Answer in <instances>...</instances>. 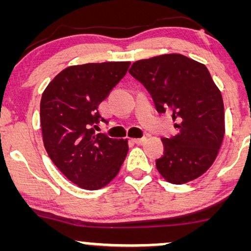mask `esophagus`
I'll list each match as a JSON object with an SVG mask.
<instances>
[{"label":"esophagus","instance_id":"esophagus-1","mask_svg":"<svg viewBox=\"0 0 251 251\" xmlns=\"http://www.w3.org/2000/svg\"><path fill=\"white\" fill-rule=\"evenodd\" d=\"M133 142L138 144V145H142V144L146 142V138H135V139H133Z\"/></svg>","mask_w":251,"mask_h":251}]
</instances>
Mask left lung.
Masks as SVG:
<instances>
[{
	"instance_id": "left-lung-1",
	"label": "left lung",
	"mask_w": 251,
	"mask_h": 251,
	"mask_svg": "<svg viewBox=\"0 0 251 251\" xmlns=\"http://www.w3.org/2000/svg\"><path fill=\"white\" fill-rule=\"evenodd\" d=\"M129 74L145 86L159 113L172 111L177 133L163 138L155 168L169 183L201 177L217 157L226 133L221 91L203 63L181 54L138 60Z\"/></svg>"
}]
</instances>
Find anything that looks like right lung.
<instances>
[{
  "label": "right lung",
  "instance_id": "1",
  "mask_svg": "<svg viewBox=\"0 0 251 251\" xmlns=\"http://www.w3.org/2000/svg\"><path fill=\"white\" fill-rule=\"evenodd\" d=\"M129 65L112 61L70 66L43 91V145L56 168L79 188L98 190L107 185L127 154V139L109 138L96 129L100 120L106 122L98 109L100 102L125 76Z\"/></svg>",
  "mask_w": 251,
  "mask_h": 251
}]
</instances>
